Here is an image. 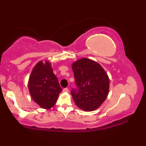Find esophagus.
Masks as SVG:
<instances>
[{"label": "esophagus", "instance_id": "obj_1", "mask_svg": "<svg viewBox=\"0 0 146 146\" xmlns=\"http://www.w3.org/2000/svg\"><path fill=\"white\" fill-rule=\"evenodd\" d=\"M63 91L64 92H68V91H69V90H68V88H64L63 90Z\"/></svg>", "mask_w": 146, "mask_h": 146}]
</instances>
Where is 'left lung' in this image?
<instances>
[{
    "label": "left lung",
    "mask_w": 146,
    "mask_h": 146,
    "mask_svg": "<svg viewBox=\"0 0 146 146\" xmlns=\"http://www.w3.org/2000/svg\"><path fill=\"white\" fill-rule=\"evenodd\" d=\"M72 69L76 87L71 94L76 106L87 111L96 110L108 96L107 74L100 64L86 58L74 62Z\"/></svg>",
    "instance_id": "obj_1"
}]
</instances>
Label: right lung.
<instances>
[{
  "label": "right lung",
  "instance_id": "obj_1",
  "mask_svg": "<svg viewBox=\"0 0 146 146\" xmlns=\"http://www.w3.org/2000/svg\"><path fill=\"white\" fill-rule=\"evenodd\" d=\"M28 86L33 100L45 109L54 106L62 92L57 77L48 61L37 63L30 75Z\"/></svg>",
  "mask_w": 146,
  "mask_h": 146
}]
</instances>
